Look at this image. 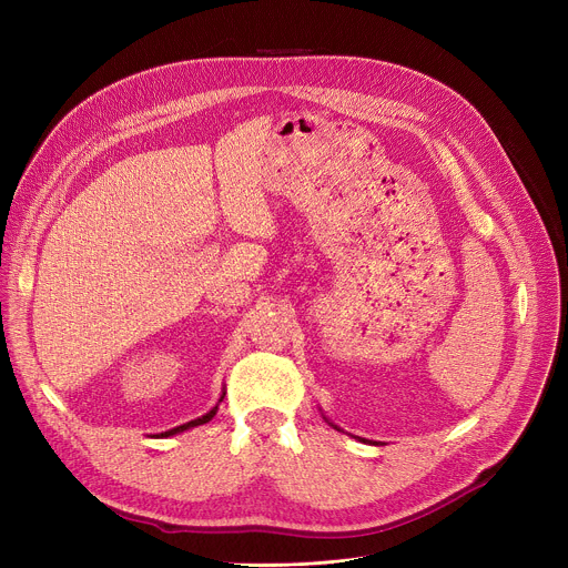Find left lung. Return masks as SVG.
<instances>
[{
    "label": "left lung",
    "instance_id": "8db88e82",
    "mask_svg": "<svg viewBox=\"0 0 568 568\" xmlns=\"http://www.w3.org/2000/svg\"><path fill=\"white\" fill-rule=\"evenodd\" d=\"M333 427H335V425H333ZM335 429H337V427H335Z\"/></svg>",
    "mask_w": 568,
    "mask_h": 568
}]
</instances>
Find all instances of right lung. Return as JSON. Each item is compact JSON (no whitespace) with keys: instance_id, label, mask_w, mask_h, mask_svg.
Masks as SVG:
<instances>
[{"instance_id":"1","label":"right lung","mask_w":568,"mask_h":568,"mask_svg":"<svg viewBox=\"0 0 568 568\" xmlns=\"http://www.w3.org/2000/svg\"><path fill=\"white\" fill-rule=\"evenodd\" d=\"M222 397H224V393H222ZM222 397H220V402H222ZM215 412H217V407H213L206 416H202V418H197V420H191V423H186V425H180V427H175V429H169V432H164V434H159L161 438H166V436H175V434H180V432H186V429H191V427H197V425H204V423H209L213 416H215Z\"/></svg>"}]
</instances>
